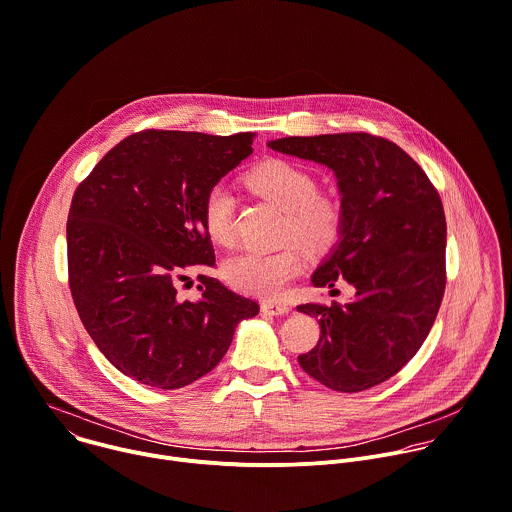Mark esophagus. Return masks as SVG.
<instances>
[{"label": "esophagus", "mask_w": 512, "mask_h": 512, "mask_svg": "<svg viewBox=\"0 0 512 512\" xmlns=\"http://www.w3.org/2000/svg\"><path fill=\"white\" fill-rule=\"evenodd\" d=\"M262 312L272 314V316H284L290 312V306L280 304V302H262Z\"/></svg>", "instance_id": "esophagus-1"}]
</instances>
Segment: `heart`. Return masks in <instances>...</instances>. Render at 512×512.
<instances>
[{
    "label": "heart",
    "instance_id": "obj_1",
    "mask_svg": "<svg viewBox=\"0 0 512 512\" xmlns=\"http://www.w3.org/2000/svg\"><path fill=\"white\" fill-rule=\"evenodd\" d=\"M248 186L284 212V240H296L310 254H322L336 244L342 230V206L334 196L316 192V178L308 170L286 160H270L250 172ZM234 210L230 188L224 184L210 188L202 216L212 242L220 246L234 242ZM300 266L302 260L294 244L274 252L248 250L226 262L224 278L244 294L276 298L300 272Z\"/></svg>",
    "mask_w": 512,
    "mask_h": 512
}]
</instances>
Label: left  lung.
<instances>
[{
  "mask_svg": "<svg viewBox=\"0 0 512 512\" xmlns=\"http://www.w3.org/2000/svg\"><path fill=\"white\" fill-rule=\"evenodd\" d=\"M280 154L336 176L342 230L312 284L346 280L344 306L302 304L320 340L298 362L338 392H360L394 376L422 346L444 294L446 220L438 192L396 144L370 134H322L268 142Z\"/></svg>",
  "mask_w": 512,
  "mask_h": 512,
  "instance_id": "1",
  "label": "left lung"
}]
</instances>
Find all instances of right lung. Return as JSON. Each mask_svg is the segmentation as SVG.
<instances>
[{
  "mask_svg": "<svg viewBox=\"0 0 512 512\" xmlns=\"http://www.w3.org/2000/svg\"><path fill=\"white\" fill-rule=\"evenodd\" d=\"M256 134L208 136L146 130L112 148L78 186L68 216L74 304L100 352L126 376L182 388L228 352L258 302L200 276L180 300L190 266H214L204 200L252 154Z\"/></svg>",
  "mask_w": 512,
  "mask_h": 512,
  "instance_id": "add662e5",
  "label": "right lung"
}]
</instances>
